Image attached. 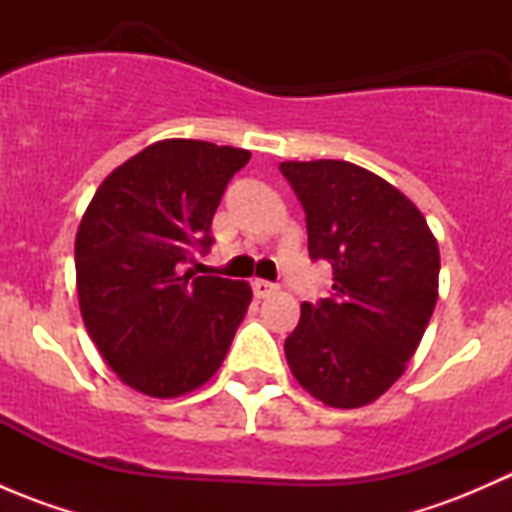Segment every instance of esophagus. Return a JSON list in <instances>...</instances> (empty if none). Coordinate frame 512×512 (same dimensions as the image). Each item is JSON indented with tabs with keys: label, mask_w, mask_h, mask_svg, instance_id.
<instances>
[{
	"label": "esophagus",
	"mask_w": 512,
	"mask_h": 512,
	"mask_svg": "<svg viewBox=\"0 0 512 512\" xmlns=\"http://www.w3.org/2000/svg\"><path fill=\"white\" fill-rule=\"evenodd\" d=\"M252 292H255L257 299H267V297H272V294H277V287L272 285V282L255 280L252 282Z\"/></svg>",
	"instance_id": "esophagus-1"
}]
</instances>
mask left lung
<instances>
[{
  "label": "left lung",
  "instance_id": "8db88e82",
  "mask_svg": "<svg viewBox=\"0 0 512 512\" xmlns=\"http://www.w3.org/2000/svg\"><path fill=\"white\" fill-rule=\"evenodd\" d=\"M307 215L309 255L334 267V294L302 304L285 342L307 394L359 409L391 389L438 299V242L421 210L381 175L347 160L280 165Z\"/></svg>",
  "mask_w": 512,
  "mask_h": 512
}]
</instances>
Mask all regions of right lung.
<instances>
[{
	"mask_svg": "<svg viewBox=\"0 0 512 512\" xmlns=\"http://www.w3.org/2000/svg\"><path fill=\"white\" fill-rule=\"evenodd\" d=\"M252 153L165 138L106 175L76 232V292L86 332L118 379L175 399L223 366L252 302L247 282L183 272L213 242L225 185Z\"/></svg>",
	"mask_w": 512,
	"mask_h": 512,
	"instance_id": "1",
	"label": "right lung"
}]
</instances>
